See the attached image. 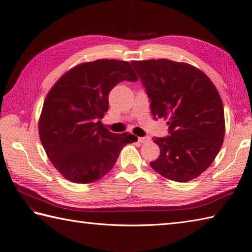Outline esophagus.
Here are the masks:
<instances>
[{
    "instance_id": "1",
    "label": "esophagus",
    "mask_w": 252,
    "mask_h": 252,
    "mask_svg": "<svg viewBox=\"0 0 252 252\" xmlns=\"http://www.w3.org/2000/svg\"><path fill=\"white\" fill-rule=\"evenodd\" d=\"M150 141L149 136H143V138H139V142L140 143H147Z\"/></svg>"
}]
</instances>
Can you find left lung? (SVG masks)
<instances>
[{
    "instance_id": "left-lung-1",
    "label": "left lung",
    "mask_w": 252,
    "mask_h": 252,
    "mask_svg": "<svg viewBox=\"0 0 252 252\" xmlns=\"http://www.w3.org/2000/svg\"><path fill=\"white\" fill-rule=\"evenodd\" d=\"M150 98L154 118L168 119L169 134L155 138L159 157L150 162L164 178L185 183L204 172L222 147L224 108L216 86L187 63L158 59L132 61Z\"/></svg>"
}]
</instances>
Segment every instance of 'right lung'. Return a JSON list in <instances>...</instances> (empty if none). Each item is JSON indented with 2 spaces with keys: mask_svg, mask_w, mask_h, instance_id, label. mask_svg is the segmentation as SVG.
Returning <instances> with one entry per match:
<instances>
[{
  "mask_svg": "<svg viewBox=\"0 0 252 252\" xmlns=\"http://www.w3.org/2000/svg\"><path fill=\"white\" fill-rule=\"evenodd\" d=\"M123 81H138L128 62L96 60L67 71L45 98L40 139L53 166L68 181L88 184L100 180L116 164L122 148L138 141L128 132L109 131L101 122L109 93Z\"/></svg>",
  "mask_w": 252,
  "mask_h": 252,
  "instance_id": "obj_1",
  "label": "right lung"
}]
</instances>
